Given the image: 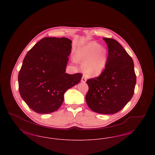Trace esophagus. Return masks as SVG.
Listing matches in <instances>:
<instances>
[{
    "instance_id": "esophagus-1",
    "label": "esophagus",
    "mask_w": 155,
    "mask_h": 155,
    "mask_svg": "<svg viewBox=\"0 0 155 155\" xmlns=\"http://www.w3.org/2000/svg\"><path fill=\"white\" fill-rule=\"evenodd\" d=\"M86 81H87V78H86L85 75H83V76L82 77V79H81V82H83V83H85Z\"/></svg>"
}]
</instances>
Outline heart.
Wrapping results in <instances>:
<instances>
[{
    "label": "heart",
    "instance_id": "heart-1",
    "mask_svg": "<svg viewBox=\"0 0 155 155\" xmlns=\"http://www.w3.org/2000/svg\"><path fill=\"white\" fill-rule=\"evenodd\" d=\"M74 59L83 64V70L89 77L99 76L103 72L107 59V52L95 41L89 42L75 52Z\"/></svg>",
    "mask_w": 155,
    "mask_h": 155
}]
</instances>
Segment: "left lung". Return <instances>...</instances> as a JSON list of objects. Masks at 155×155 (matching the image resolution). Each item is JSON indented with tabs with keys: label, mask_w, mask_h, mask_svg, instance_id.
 <instances>
[{
	"label": "left lung",
	"mask_w": 155,
	"mask_h": 155,
	"mask_svg": "<svg viewBox=\"0 0 155 155\" xmlns=\"http://www.w3.org/2000/svg\"><path fill=\"white\" fill-rule=\"evenodd\" d=\"M103 39L108 47L106 64L99 77L87 81L85 100L92 110L110 114L121 110L131 99L136 75L133 59L123 46L114 39Z\"/></svg>",
	"instance_id": "obj_1"
}]
</instances>
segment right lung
<instances>
[{"label":"right lung","instance_id":"add662e5","mask_svg":"<svg viewBox=\"0 0 155 155\" xmlns=\"http://www.w3.org/2000/svg\"><path fill=\"white\" fill-rule=\"evenodd\" d=\"M72 41L44 38L28 52L18 76L22 99L32 110L48 114L58 110L68 89L81 81V73L67 74Z\"/></svg>","mask_w":155,"mask_h":155}]
</instances>
